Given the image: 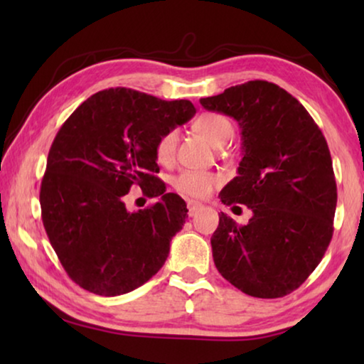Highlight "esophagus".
<instances>
[{
	"mask_svg": "<svg viewBox=\"0 0 364 364\" xmlns=\"http://www.w3.org/2000/svg\"><path fill=\"white\" fill-rule=\"evenodd\" d=\"M200 208H202L200 202H196V200H189L188 202V213H189V217H194V215L199 212Z\"/></svg>",
	"mask_w": 364,
	"mask_h": 364,
	"instance_id": "1",
	"label": "esophagus"
}]
</instances>
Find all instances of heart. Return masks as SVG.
Listing matches in <instances>:
<instances>
[{"label": "heart", "mask_w": 364, "mask_h": 364, "mask_svg": "<svg viewBox=\"0 0 364 364\" xmlns=\"http://www.w3.org/2000/svg\"><path fill=\"white\" fill-rule=\"evenodd\" d=\"M194 128L215 147L225 146L232 136V123L220 114H202L194 122ZM178 144V130L165 132L156 143V159L160 164H168L173 160ZM218 178L208 171L184 170L173 180V186L181 194L189 197H205L217 186Z\"/></svg>", "instance_id": "heart-1"}]
</instances>
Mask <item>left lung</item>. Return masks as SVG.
I'll return each instance as SVG.
<instances>
[{
    "label": "left lung",
    "instance_id": "obj_1",
    "mask_svg": "<svg viewBox=\"0 0 364 364\" xmlns=\"http://www.w3.org/2000/svg\"><path fill=\"white\" fill-rule=\"evenodd\" d=\"M200 104L239 123L242 160L220 199L254 213L239 226L221 212L210 239L215 267L252 297H284L318 267L334 231L337 186L328 143L306 109L264 80Z\"/></svg>",
    "mask_w": 364,
    "mask_h": 364
}]
</instances>
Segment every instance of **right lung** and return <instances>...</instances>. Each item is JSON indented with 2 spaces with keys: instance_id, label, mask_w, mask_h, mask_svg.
Masks as SVG:
<instances>
[{
  "instance_id": "obj_1",
  "label": "right lung",
  "mask_w": 364,
  "mask_h": 364,
  "mask_svg": "<svg viewBox=\"0 0 364 364\" xmlns=\"http://www.w3.org/2000/svg\"><path fill=\"white\" fill-rule=\"evenodd\" d=\"M194 114L186 100L109 88L60 127L41 181V218L67 274L85 291L104 297L132 292L164 267L188 208L154 175L156 143ZM132 186L159 200L128 213L122 196Z\"/></svg>"
}]
</instances>
